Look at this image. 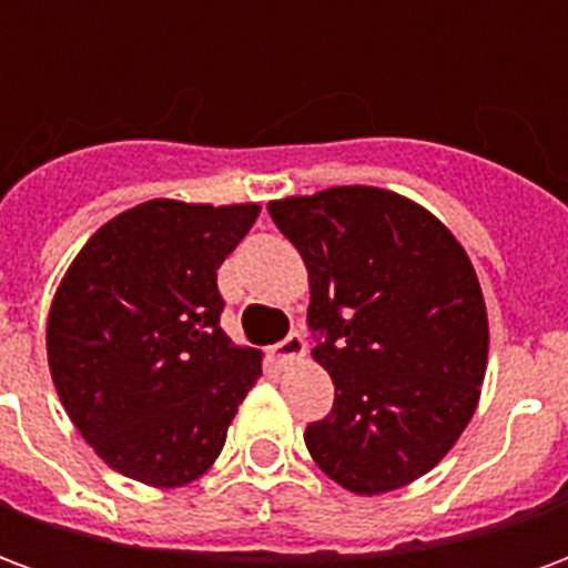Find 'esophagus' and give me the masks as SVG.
Here are the masks:
<instances>
[{
  "mask_svg": "<svg viewBox=\"0 0 568 568\" xmlns=\"http://www.w3.org/2000/svg\"><path fill=\"white\" fill-rule=\"evenodd\" d=\"M307 353V341H304V334L292 332L285 341H280V344L273 346V358L280 362V365H288V362H295V358H301Z\"/></svg>",
  "mask_w": 568,
  "mask_h": 568,
  "instance_id": "1",
  "label": "esophagus"
}]
</instances>
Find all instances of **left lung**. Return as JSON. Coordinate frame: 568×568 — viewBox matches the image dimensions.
Here are the masks:
<instances>
[{
	"instance_id": "left-lung-1",
	"label": "left lung",
	"mask_w": 568,
	"mask_h": 568,
	"mask_svg": "<svg viewBox=\"0 0 568 568\" xmlns=\"http://www.w3.org/2000/svg\"><path fill=\"white\" fill-rule=\"evenodd\" d=\"M310 273L313 358L334 407L304 432L325 475L377 496L435 468L475 414L487 371V307L444 224L365 185L267 203Z\"/></svg>"
}]
</instances>
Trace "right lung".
I'll list each match as a JSON object with an SVG mask.
<instances>
[{"mask_svg":"<svg viewBox=\"0 0 568 568\" xmlns=\"http://www.w3.org/2000/svg\"><path fill=\"white\" fill-rule=\"evenodd\" d=\"M255 203L149 200L103 224L57 288L48 365L81 438L121 475L182 487L222 453L261 353L222 332L215 271Z\"/></svg>","mask_w":568,"mask_h":568,"instance_id":"add662e5","label":"right lung"}]
</instances>
